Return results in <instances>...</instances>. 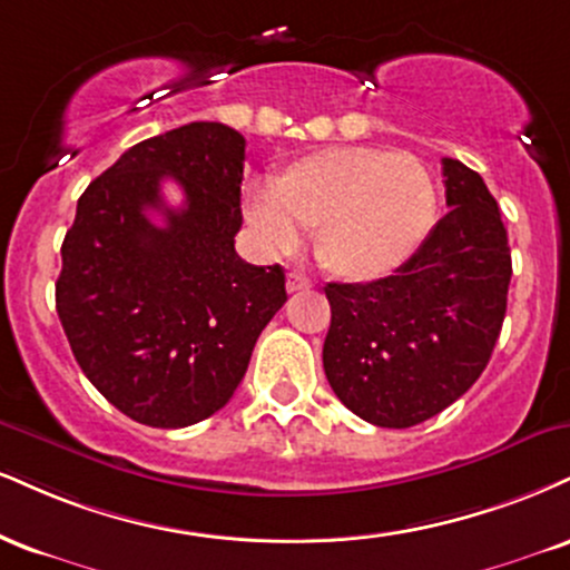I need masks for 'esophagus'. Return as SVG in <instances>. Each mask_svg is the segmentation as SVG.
Returning <instances> with one entry per match:
<instances>
[{
  "mask_svg": "<svg viewBox=\"0 0 570 570\" xmlns=\"http://www.w3.org/2000/svg\"><path fill=\"white\" fill-rule=\"evenodd\" d=\"M307 286H311V281H307L303 273H289V276H286V292L289 294L303 292V289H307Z\"/></svg>",
  "mask_w": 570,
  "mask_h": 570,
  "instance_id": "1",
  "label": "esophagus"
}]
</instances>
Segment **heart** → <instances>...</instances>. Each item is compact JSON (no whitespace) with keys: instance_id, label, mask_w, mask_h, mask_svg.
<instances>
[{"instance_id":"obj_1","label":"heart","mask_w":570,"mask_h":570,"mask_svg":"<svg viewBox=\"0 0 570 570\" xmlns=\"http://www.w3.org/2000/svg\"><path fill=\"white\" fill-rule=\"evenodd\" d=\"M246 219L271 255L315 233V259L342 281L393 276L435 223V183L403 150L337 146L286 164L271 190L246 198Z\"/></svg>"}]
</instances>
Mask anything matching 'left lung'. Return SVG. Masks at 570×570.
I'll list each match as a JSON object with an SVG mask.
<instances>
[{
    "label": "left lung",
    "mask_w": 570,
    "mask_h": 570,
    "mask_svg": "<svg viewBox=\"0 0 570 570\" xmlns=\"http://www.w3.org/2000/svg\"><path fill=\"white\" fill-rule=\"evenodd\" d=\"M445 207L395 276L326 284L324 372L334 395L376 428H414L475 385L507 313L512 259L483 177L443 159Z\"/></svg>",
    "instance_id": "obj_1"
}]
</instances>
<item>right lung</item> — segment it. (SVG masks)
Segmentation results:
<instances>
[{"instance_id": "right-lung-1", "label": "right lung", "mask_w": 570, "mask_h": 570, "mask_svg": "<svg viewBox=\"0 0 570 570\" xmlns=\"http://www.w3.org/2000/svg\"><path fill=\"white\" fill-rule=\"evenodd\" d=\"M244 148L219 121L137 142L89 183L60 246L55 305L73 358L108 403L148 428H188L223 409L286 303L284 267L249 265L233 246ZM164 176L184 188L180 210L163 204Z\"/></svg>"}]
</instances>
